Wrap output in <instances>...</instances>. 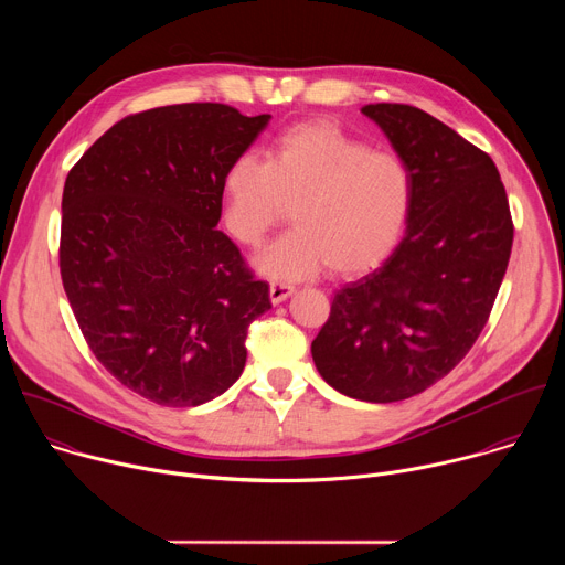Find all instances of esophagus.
<instances>
[{"label": "esophagus", "mask_w": 565, "mask_h": 565, "mask_svg": "<svg viewBox=\"0 0 565 565\" xmlns=\"http://www.w3.org/2000/svg\"><path fill=\"white\" fill-rule=\"evenodd\" d=\"M292 292H295V288H292L290 284H281V281H273V284H270V301H273V303L286 301Z\"/></svg>", "instance_id": "esophagus-1"}]
</instances>
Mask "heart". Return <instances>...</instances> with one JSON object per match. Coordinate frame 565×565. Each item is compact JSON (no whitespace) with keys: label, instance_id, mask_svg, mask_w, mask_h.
Listing matches in <instances>:
<instances>
[{"label":"heart","instance_id":"b5f03b06","mask_svg":"<svg viewBox=\"0 0 565 565\" xmlns=\"http://www.w3.org/2000/svg\"><path fill=\"white\" fill-rule=\"evenodd\" d=\"M290 205L292 230L257 266L273 279H301L327 266L355 277L380 266L405 230L412 172L391 149L344 134L333 122H301L266 151L232 160L221 181V216L241 246L259 248Z\"/></svg>","mask_w":565,"mask_h":565}]
</instances>
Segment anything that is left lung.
<instances>
[{
	"label": "left lung",
	"mask_w": 565,
	"mask_h": 565,
	"mask_svg": "<svg viewBox=\"0 0 565 565\" xmlns=\"http://www.w3.org/2000/svg\"><path fill=\"white\" fill-rule=\"evenodd\" d=\"M407 160V234L335 292L310 344L319 375L364 402H397L445 377L488 324L514 223L494 160L412 105L362 107Z\"/></svg>",
	"instance_id": "obj_1"
}]
</instances>
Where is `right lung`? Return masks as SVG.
I'll return each mask as SVG.
<instances>
[{
    "label": "right lung",
    "instance_id": "obj_1",
    "mask_svg": "<svg viewBox=\"0 0 565 565\" xmlns=\"http://www.w3.org/2000/svg\"><path fill=\"white\" fill-rule=\"evenodd\" d=\"M270 116L218 103L140 111L71 168L60 275L98 362L163 407H196L246 366L248 327L270 303L216 230L221 181Z\"/></svg>",
    "mask_w": 565,
    "mask_h": 565
}]
</instances>
